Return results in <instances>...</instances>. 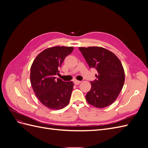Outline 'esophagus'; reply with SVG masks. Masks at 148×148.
Returning <instances> with one entry per match:
<instances>
[{"label": "esophagus", "mask_w": 148, "mask_h": 148, "mask_svg": "<svg viewBox=\"0 0 148 148\" xmlns=\"http://www.w3.org/2000/svg\"><path fill=\"white\" fill-rule=\"evenodd\" d=\"M73 82H74V84H76V85L79 84L80 83H81V82H80V81H78V80H74Z\"/></svg>", "instance_id": "34e87169"}]
</instances>
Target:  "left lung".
I'll return each mask as SVG.
<instances>
[{
	"label": "left lung",
	"mask_w": 148,
	"mask_h": 148,
	"mask_svg": "<svg viewBox=\"0 0 148 148\" xmlns=\"http://www.w3.org/2000/svg\"><path fill=\"white\" fill-rule=\"evenodd\" d=\"M89 68L98 72L96 79L91 82V90L86 99L89 104L104 108L116 100L123 88L125 72L118 57L114 53L101 47H79Z\"/></svg>",
	"instance_id": "8db88e82"
}]
</instances>
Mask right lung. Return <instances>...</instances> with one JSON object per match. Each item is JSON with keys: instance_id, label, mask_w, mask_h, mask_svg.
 <instances>
[{"instance_id": "right-lung-1", "label": "right lung", "mask_w": 148, "mask_h": 148, "mask_svg": "<svg viewBox=\"0 0 148 148\" xmlns=\"http://www.w3.org/2000/svg\"><path fill=\"white\" fill-rule=\"evenodd\" d=\"M73 51V47L48 48L36 57L31 65V86L39 101L49 109H63L70 102L73 82H65L56 76L59 74L65 57Z\"/></svg>"}]
</instances>
